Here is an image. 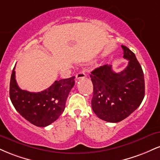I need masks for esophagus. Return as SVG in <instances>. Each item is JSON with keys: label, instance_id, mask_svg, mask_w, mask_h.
<instances>
[{"label": "esophagus", "instance_id": "34e87169", "mask_svg": "<svg viewBox=\"0 0 160 160\" xmlns=\"http://www.w3.org/2000/svg\"><path fill=\"white\" fill-rule=\"evenodd\" d=\"M86 77V74L85 73L82 72V71H80V72H79L76 75V79L77 80H80V79L81 78H84Z\"/></svg>", "mask_w": 160, "mask_h": 160}]
</instances>
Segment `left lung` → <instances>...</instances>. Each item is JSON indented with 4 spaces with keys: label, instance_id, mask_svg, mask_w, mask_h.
<instances>
[{
    "label": "left lung",
    "instance_id": "8db88e82",
    "mask_svg": "<svg viewBox=\"0 0 160 160\" xmlns=\"http://www.w3.org/2000/svg\"><path fill=\"white\" fill-rule=\"evenodd\" d=\"M127 67L120 73L104 65L91 72L93 84L92 108L97 117L110 122H118L140 106L144 97V78L135 55L122 46Z\"/></svg>",
    "mask_w": 160,
    "mask_h": 160
}]
</instances>
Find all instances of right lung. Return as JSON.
I'll return each mask as SVG.
<instances>
[{
    "label": "right lung",
    "instance_id": "add662e5",
    "mask_svg": "<svg viewBox=\"0 0 160 160\" xmlns=\"http://www.w3.org/2000/svg\"><path fill=\"white\" fill-rule=\"evenodd\" d=\"M74 78L56 80L52 86L39 92L22 90L16 80L15 68L10 82V98L14 108L25 120L36 126L45 127L52 123L63 113Z\"/></svg>",
    "mask_w": 160,
    "mask_h": 160
}]
</instances>
